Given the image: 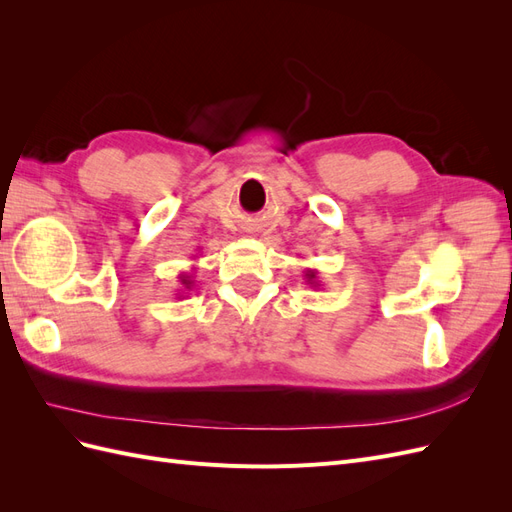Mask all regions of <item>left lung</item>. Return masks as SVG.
<instances>
[{
    "label": "left lung",
    "instance_id": "1",
    "mask_svg": "<svg viewBox=\"0 0 512 512\" xmlns=\"http://www.w3.org/2000/svg\"><path fill=\"white\" fill-rule=\"evenodd\" d=\"M305 282L312 286V288H320V282H318V271L316 269H307L305 271Z\"/></svg>",
    "mask_w": 512,
    "mask_h": 512
}]
</instances>
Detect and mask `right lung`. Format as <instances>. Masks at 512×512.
Listing matches in <instances>:
<instances>
[{"label":"right lung","instance_id":"obj_1","mask_svg":"<svg viewBox=\"0 0 512 512\" xmlns=\"http://www.w3.org/2000/svg\"><path fill=\"white\" fill-rule=\"evenodd\" d=\"M179 282H181V286H183L185 290H192V286H194V280H192L190 273H181V275H179ZM181 297H183V294L179 292L177 299H181Z\"/></svg>","mask_w":512,"mask_h":512}]
</instances>
